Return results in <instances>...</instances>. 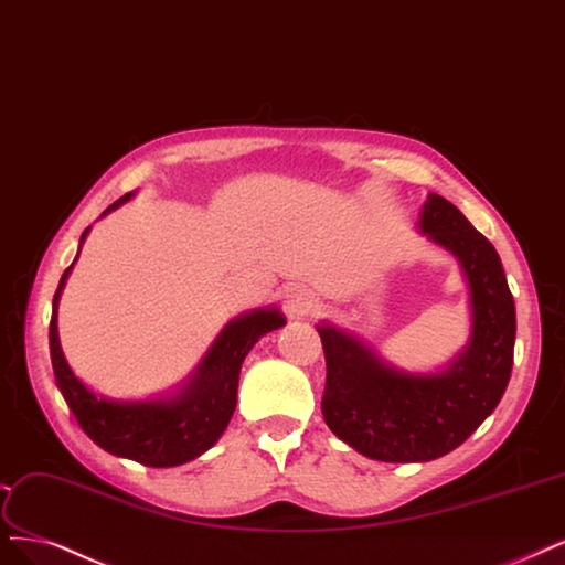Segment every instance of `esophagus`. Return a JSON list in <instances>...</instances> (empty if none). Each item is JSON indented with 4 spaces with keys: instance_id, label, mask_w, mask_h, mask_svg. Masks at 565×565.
Here are the masks:
<instances>
[{
    "instance_id": "1",
    "label": "esophagus",
    "mask_w": 565,
    "mask_h": 565,
    "mask_svg": "<svg viewBox=\"0 0 565 565\" xmlns=\"http://www.w3.org/2000/svg\"><path fill=\"white\" fill-rule=\"evenodd\" d=\"M318 310V299L313 297V291H308L303 287L291 289L287 295V316L295 320H303L308 316H313Z\"/></svg>"
}]
</instances>
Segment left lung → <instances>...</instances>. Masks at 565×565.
<instances>
[{"instance_id": "obj_1", "label": "left lung", "mask_w": 565, "mask_h": 565, "mask_svg": "<svg viewBox=\"0 0 565 565\" xmlns=\"http://www.w3.org/2000/svg\"><path fill=\"white\" fill-rule=\"evenodd\" d=\"M418 231L458 259L470 289V339L439 372H406L358 334L320 322L327 360L322 416L339 439L383 462H427L468 439L510 383L514 299L495 247L446 199L430 193Z\"/></svg>"}]
</instances>
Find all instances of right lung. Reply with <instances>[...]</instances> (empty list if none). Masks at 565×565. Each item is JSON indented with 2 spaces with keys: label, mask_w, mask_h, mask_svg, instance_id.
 <instances>
[{
  "label": "right lung",
  "mask_w": 565,
  "mask_h": 565,
  "mask_svg": "<svg viewBox=\"0 0 565 565\" xmlns=\"http://www.w3.org/2000/svg\"><path fill=\"white\" fill-rule=\"evenodd\" d=\"M132 199H124L109 205L121 207ZM90 226L82 233L79 252ZM76 252L74 262L79 259ZM65 270L61 285L53 297V316L49 324V345L55 383L79 420L82 430L111 456L142 462L147 468H174L205 454L224 435L226 425L236 412L241 366L247 353L264 334L285 327L280 308H255L233 318L207 348V353L193 369L191 376L174 391L149 399H111L93 393L90 387L72 372L57 337V303L65 282L74 268Z\"/></svg>",
  "instance_id": "add662e5"
}]
</instances>
